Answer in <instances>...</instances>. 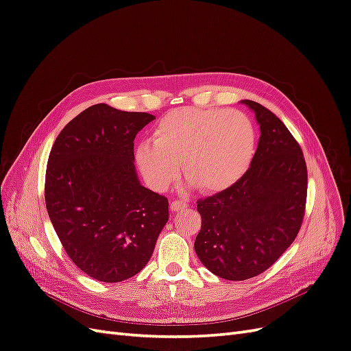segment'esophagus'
Returning a JSON list of instances; mask_svg holds the SVG:
<instances>
[{
    "mask_svg": "<svg viewBox=\"0 0 351 351\" xmlns=\"http://www.w3.org/2000/svg\"><path fill=\"white\" fill-rule=\"evenodd\" d=\"M187 208H189V205L183 200H173L171 205H169V209H171L173 212H178V210H183Z\"/></svg>",
    "mask_w": 351,
    "mask_h": 351,
    "instance_id": "obj_1",
    "label": "esophagus"
}]
</instances>
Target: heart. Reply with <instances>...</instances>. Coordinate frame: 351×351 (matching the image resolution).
<instances>
[{
  "instance_id": "obj_1",
  "label": "heart",
  "mask_w": 351,
  "mask_h": 351,
  "mask_svg": "<svg viewBox=\"0 0 351 351\" xmlns=\"http://www.w3.org/2000/svg\"><path fill=\"white\" fill-rule=\"evenodd\" d=\"M256 133L246 115L228 110L177 108L154 129V142H142L136 161L156 189L183 174L200 192L217 193L239 183L252 165Z\"/></svg>"
}]
</instances>
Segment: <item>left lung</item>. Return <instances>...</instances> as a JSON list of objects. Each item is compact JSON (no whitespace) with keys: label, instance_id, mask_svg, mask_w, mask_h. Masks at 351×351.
I'll return each instance as SVG.
<instances>
[{"label":"left lung","instance_id":"1","mask_svg":"<svg viewBox=\"0 0 351 351\" xmlns=\"http://www.w3.org/2000/svg\"><path fill=\"white\" fill-rule=\"evenodd\" d=\"M241 102L259 123L258 149L239 183L197 200L202 227L195 240L200 262L230 281L256 277L277 262L299 234L307 196L300 145L268 108Z\"/></svg>","mask_w":351,"mask_h":351}]
</instances>
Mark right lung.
<instances>
[{
    "label": "right lung",
    "instance_id": "obj_1",
    "mask_svg": "<svg viewBox=\"0 0 351 351\" xmlns=\"http://www.w3.org/2000/svg\"><path fill=\"white\" fill-rule=\"evenodd\" d=\"M154 119L92 105L61 130L49 152V219L74 265L102 282L141 272L168 221V199L141 184L133 162L134 137Z\"/></svg>",
    "mask_w": 351,
    "mask_h": 351
}]
</instances>
